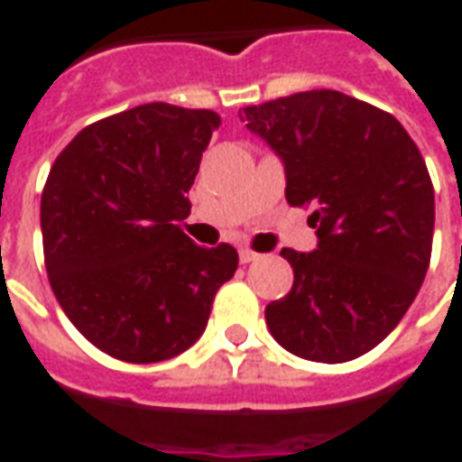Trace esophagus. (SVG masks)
<instances>
[{
    "mask_svg": "<svg viewBox=\"0 0 462 462\" xmlns=\"http://www.w3.org/2000/svg\"><path fill=\"white\" fill-rule=\"evenodd\" d=\"M238 258H241V263H251V261H256L258 254H254L251 248H241V251H238Z\"/></svg>",
    "mask_w": 462,
    "mask_h": 462,
    "instance_id": "esophagus-1",
    "label": "esophagus"
}]
</instances>
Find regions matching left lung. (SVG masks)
<instances>
[{
  "mask_svg": "<svg viewBox=\"0 0 462 462\" xmlns=\"http://www.w3.org/2000/svg\"><path fill=\"white\" fill-rule=\"evenodd\" d=\"M273 149L286 201L313 206L310 254L283 248L289 296L266 306L271 336L299 358L346 363L401 323L430 263L435 196L401 121L333 89L238 111Z\"/></svg>",
  "mask_w": 462,
  "mask_h": 462,
  "instance_id": "8db88e82",
  "label": "left lung"
}]
</instances>
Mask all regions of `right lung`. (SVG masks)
<instances>
[{"label":"right lung","instance_id":"1","mask_svg":"<svg viewBox=\"0 0 462 462\" xmlns=\"http://www.w3.org/2000/svg\"><path fill=\"white\" fill-rule=\"evenodd\" d=\"M218 126L216 111L153 101L81 129L49 171V283L81 336L119 361L191 348L216 291L236 273V248L196 246L179 228Z\"/></svg>","mask_w":462,"mask_h":462}]
</instances>
